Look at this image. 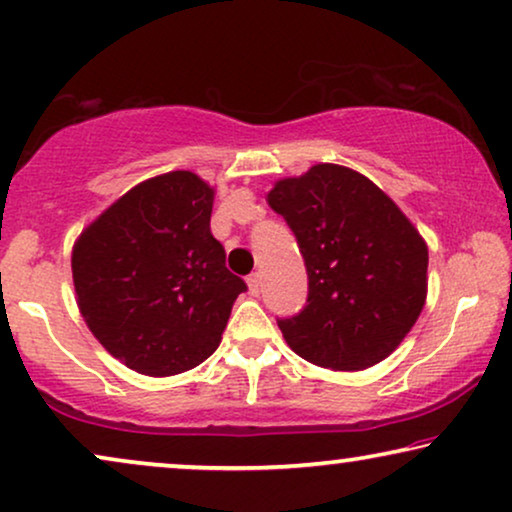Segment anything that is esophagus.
<instances>
[{
    "mask_svg": "<svg viewBox=\"0 0 512 512\" xmlns=\"http://www.w3.org/2000/svg\"><path fill=\"white\" fill-rule=\"evenodd\" d=\"M247 284H249L251 296H258V293H261V275H258V272H254V275L247 277Z\"/></svg>",
    "mask_w": 512,
    "mask_h": 512,
    "instance_id": "obj_1",
    "label": "esophagus"
}]
</instances>
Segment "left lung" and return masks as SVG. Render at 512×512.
Instances as JSON below:
<instances>
[{
  "instance_id": "left-lung-1",
  "label": "left lung",
  "mask_w": 512,
  "mask_h": 512,
  "mask_svg": "<svg viewBox=\"0 0 512 512\" xmlns=\"http://www.w3.org/2000/svg\"><path fill=\"white\" fill-rule=\"evenodd\" d=\"M282 214L305 258V310L279 319L293 352L314 366L363 370L387 359L426 303L429 249L394 200L361 172L319 163L275 181Z\"/></svg>"
}]
</instances>
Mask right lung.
<instances>
[{
    "label": "right lung",
    "mask_w": 512,
    "mask_h": 512,
    "mask_svg": "<svg viewBox=\"0 0 512 512\" xmlns=\"http://www.w3.org/2000/svg\"><path fill=\"white\" fill-rule=\"evenodd\" d=\"M214 188L188 170L130 188L72 249L76 305L107 352L149 377L186 373L219 347L247 284L209 230Z\"/></svg>",
    "instance_id": "1"
}]
</instances>
